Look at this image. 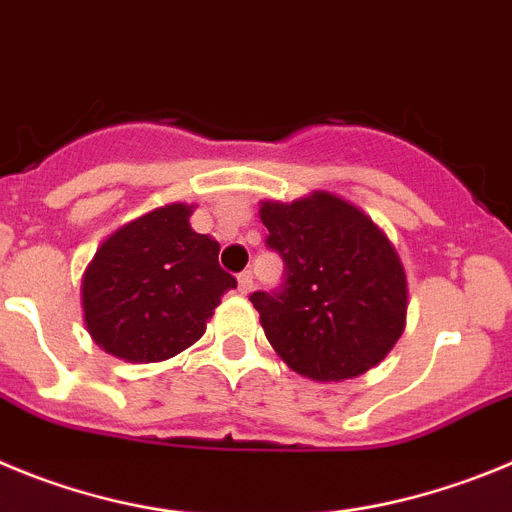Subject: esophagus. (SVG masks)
<instances>
[{"mask_svg": "<svg viewBox=\"0 0 512 512\" xmlns=\"http://www.w3.org/2000/svg\"><path fill=\"white\" fill-rule=\"evenodd\" d=\"M237 288H239V293H242V296H247V293H250V290H252V273H250V270H247V273H239Z\"/></svg>", "mask_w": 512, "mask_h": 512, "instance_id": "esophagus-1", "label": "esophagus"}]
</instances>
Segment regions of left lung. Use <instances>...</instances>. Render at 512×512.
Returning <instances> with one entry per match:
<instances>
[{
  "label": "left lung",
  "mask_w": 512,
  "mask_h": 512,
  "mask_svg": "<svg viewBox=\"0 0 512 512\" xmlns=\"http://www.w3.org/2000/svg\"><path fill=\"white\" fill-rule=\"evenodd\" d=\"M267 247L283 285L252 293L267 342L285 365L319 382L352 380L385 359L408 311L398 252L362 209L313 191L293 204L262 201Z\"/></svg>",
  "instance_id": "8db88e82"
}]
</instances>
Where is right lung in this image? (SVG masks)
I'll list each match as a JSON object with an SVG mask.
<instances>
[{
    "label": "right lung",
    "instance_id": "right-lung-1",
    "mask_svg": "<svg viewBox=\"0 0 512 512\" xmlns=\"http://www.w3.org/2000/svg\"><path fill=\"white\" fill-rule=\"evenodd\" d=\"M193 206L168 204L104 239L81 280L91 339L124 362L176 357L237 280L219 267V242L193 232Z\"/></svg>",
    "mask_w": 512,
    "mask_h": 512
}]
</instances>
